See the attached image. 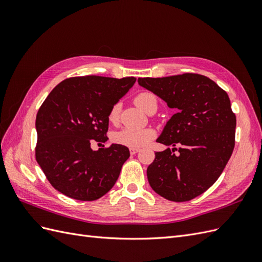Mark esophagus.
<instances>
[{
	"mask_svg": "<svg viewBox=\"0 0 262 262\" xmlns=\"http://www.w3.org/2000/svg\"><path fill=\"white\" fill-rule=\"evenodd\" d=\"M140 150V148H136V147H131L130 148V154L131 155H134V154H137L138 152Z\"/></svg>",
	"mask_w": 262,
	"mask_h": 262,
	"instance_id": "obj_1",
	"label": "esophagus"
}]
</instances>
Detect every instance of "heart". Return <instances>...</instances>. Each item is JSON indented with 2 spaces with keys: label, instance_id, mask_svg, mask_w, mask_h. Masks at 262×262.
<instances>
[{
  "label": "heart",
  "instance_id": "1",
  "mask_svg": "<svg viewBox=\"0 0 262 262\" xmlns=\"http://www.w3.org/2000/svg\"><path fill=\"white\" fill-rule=\"evenodd\" d=\"M134 104L145 113H148L152 108H157V102L155 97L149 93H141L134 98ZM120 113V106L116 104L112 107L108 115L109 120L117 122ZM155 137V131L150 128L144 129H133V128H122L113 133L112 139L117 144L124 145L128 147L140 148L145 146L150 140Z\"/></svg>",
  "mask_w": 262,
  "mask_h": 262
}]
</instances>
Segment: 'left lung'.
Wrapping results in <instances>:
<instances>
[{"label":"left lung","instance_id":"1","mask_svg":"<svg viewBox=\"0 0 262 262\" xmlns=\"http://www.w3.org/2000/svg\"><path fill=\"white\" fill-rule=\"evenodd\" d=\"M175 114L156 140L168 147L155 153L146 173L156 193L175 202L202 194L217 180L235 146L236 116L225 91L209 77L185 73L138 78Z\"/></svg>","mask_w":262,"mask_h":262}]
</instances>
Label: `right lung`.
<instances>
[{
	"mask_svg": "<svg viewBox=\"0 0 262 262\" xmlns=\"http://www.w3.org/2000/svg\"><path fill=\"white\" fill-rule=\"evenodd\" d=\"M136 77H72L58 84L36 117V160L54 189L72 199L94 201L120 175L129 148L106 142L109 112L136 83Z\"/></svg>",
	"mask_w": 262,
	"mask_h": 262,
	"instance_id": "obj_1",
	"label": "right lung"
}]
</instances>
